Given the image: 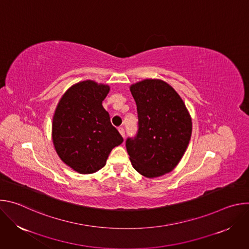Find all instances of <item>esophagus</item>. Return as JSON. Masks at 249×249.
<instances>
[{"instance_id":"1","label":"esophagus","mask_w":249,"mask_h":249,"mask_svg":"<svg viewBox=\"0 0 249 249\" xmlns=\"http://www.w3.org/2000/svg\"><path fill=\"white\" fill-rule=\"evenodd\" d=\"M118 131H119V133L122 135V137L124 138V137H125V129H124V127H122V126L119 127V128H118Z\"/></svg>"}]
</instances>
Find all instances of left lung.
<instances>
[{"mask_svg":"<svg viewBox=\"0 0 249 249\" xmlns=\"http://www.w3.org/2000/svg\"><path fill=\"white\" fill-rule=\"evenodd\" d=\"M137 104L138 131L126 140L133 167L146 177L171 171L183 157L192 132L186 106L169 85L145 80L131 87Z\"/></svg>","mask_w":249,"mask_h":249,"instance_id":"obj_1","label":"left lung"}]
</instances>
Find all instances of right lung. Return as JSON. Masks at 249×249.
<instances>
[{
  "mask_svg": "<svg viewBox=\"0 0 249 249\" xmlns=\"http://www.w3.org/2000/svg\"><path fill=\"white\" fill-rule=\"evenodd\" d=\"M108 91V86L85 81L69 89L56 108L52 125L56 152L80 173L102 168L111 150L123 142L102 106Z\"/></svg>",
  "mask_w": 249,
  "mask_h": 249,
  "instance_id": "add662e5",
  "label": "right lung"
}]
</instances>
